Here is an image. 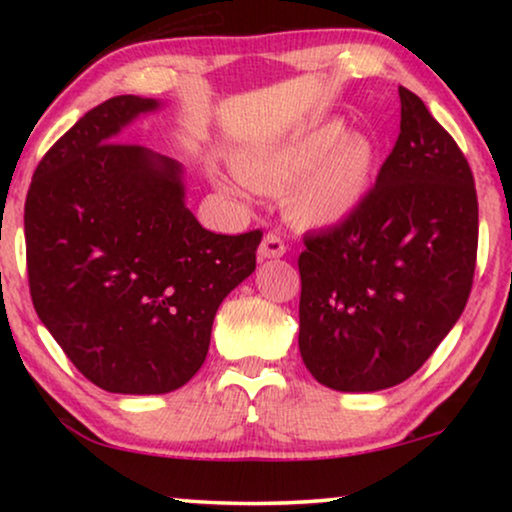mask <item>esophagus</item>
<instances>
[{
	"instance_id": "obj_1",
	"label": "esophagus",
	"mask_w": 512,
	"mask_h": 512,
	"mask_svg": "<svg viewBox=\"0 0 512 512\" xmlns=\"http://www.w3.org/2000/svg\"><path fill=\"white\" fill-rule=\"evenodd\" d=\"M284 254H286L284 240L279 237V233H275V230H270V233L263 237L261 247H258V256H261V258H279Z\"/></svg>"
}]
</instances>
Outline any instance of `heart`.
Here are the masks:
<instances>
[{"label":"heart","instance_id":"b5f03b06","mask_svg":"<svg viewBox=\"0 0 512 512\" xmlns=\"http://www.w3.org/2000/svg\"><path fill=\"white\" fill-rule=\"evenodd\" d=\"M375 149L368 137L345 135L331 121L277 149L240 160L242 177L263 191H282L284 207L303 226H333L347 219L370 191ZM223 186L230 181L221 179Z\"/></svg>","mask_w":512,"mask_h":512}]
</instances>
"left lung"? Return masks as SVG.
Returning a JSON list of instances; mask_svg holds the SVG:
<instances>
[{
    "instance_id": "obj_1",
    "label": "left lung",
    "mask_w": 512,
    "mask_h": 512,
    "mask_svg": "<svg viewBox=\"0 0 512 512\" xmlns=\"http://www.w3.org/2000/svg\"><path fill=\"white\" fill-rule=\"evenodd\" d=\"M401 132L347 219L307 233L298 345L314 380L377 391L415 375L457 324L478 258V193L450 132L408 88Z\"/></svg>"
}]
</instances>
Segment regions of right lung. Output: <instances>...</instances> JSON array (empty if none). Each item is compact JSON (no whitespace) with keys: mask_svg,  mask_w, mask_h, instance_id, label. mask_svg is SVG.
I'll return each mask as SVG.
<instances>
[{"mask_svg":"<svg viewBox=\"0 0 512 512\" xmlns=\"http://www.w3.org/2000/svg\"><path fill=\"white\" fill-rule=\"evenodd\" d=\"M156 107L135 95L97 104L39 160L25 200L34 310L111 394H167L198 373L214 314L254 272L263 237L205 230L174 160L116 142Z\"/></svg>","mask_w":512,"mask_h":512,"instance_id":"right-lung-1","label":"right lung"}]
</instances>
